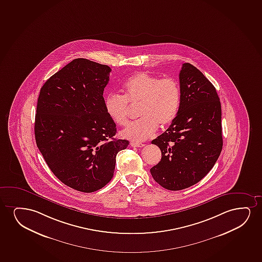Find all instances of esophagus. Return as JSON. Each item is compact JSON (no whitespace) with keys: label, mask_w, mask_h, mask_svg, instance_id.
Returning a JSON list of instances; mask_svg holds the SVG:
<instances>
[{"label":"esophagus","mask_w":262,"mask_h":262,"mask_svg":"<svg viewBox=\"0 0 262 262\" xmlns=\"http://www.w3.org/2000/svg\"><path fill=\"white\" fill-rule=\"evenodd\" d=\"M130 146H133V147H143V146H145V144H142V143L132 142L130 143Z\"/></svg>","instance_id":"obj_1"}]
</instances>
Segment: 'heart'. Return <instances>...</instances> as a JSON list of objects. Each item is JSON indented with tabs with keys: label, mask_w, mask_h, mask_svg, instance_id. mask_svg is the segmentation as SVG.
Here are the masks:
<instances>
[{
	"label": "heart",
	"mask_w": 262,
	"mask_h": 262,
	"mask_svg": "<svg viewBox=\"0 0 262 262\" xmlns=\"http://www.w3.org/2000/svg\"><path fill=\"white\" fill-rule=\"evenodd\" d=\"M123 96L109 93L104 100L105 113L117 125L128 122V103L140 104V119L129 123L122 136L133 142H142L153 136L158 125L173 122L180 110L181 90L174 78L160 79L145 72L129 76L122 86Z\"/></svg>",
	"instance_id": "heart-1"
}]
</instances>
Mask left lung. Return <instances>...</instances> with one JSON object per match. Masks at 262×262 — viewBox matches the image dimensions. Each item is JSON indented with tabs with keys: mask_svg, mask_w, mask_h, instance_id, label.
<instances>
[{
	"mask_svg": "<svg viewBox=\"0 0 262 262\" xmlns=\"http://www.w3.org/2000/svg\"><path fill=\"white\" fill-rule=\"evenodd\" d=\"M181 100L178 116L152 144L162 158L150 169L154 180L168 190L199 182L214 166L223 140L221 105L214 86L189 63L180 73Z\"/></svg>",
	"mask_w": 262,
	"mask_h": 262,
	"instance_id": "1",
	"label": "left lung"
}]
</instances>
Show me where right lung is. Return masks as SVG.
I'll return each instance as SVG.
<instances>
[{"instance_id":"right-lung-1","label":"right lung","mask_w":262,"mask_h":262,"mask_svg":"<svg viewBox=\"0 0 262 262\" xmlns=\"http://www.w3.org/2000/svg\"><path fill=\"white\" fill-rule=\"evenodd\" d=\"M108 66L75 58L48 79L38 98L34 135L45 162L61 182L84 193L111 180L116 157L129 145L114 138L103 92Z\"/></svg>"}]
</instances>
